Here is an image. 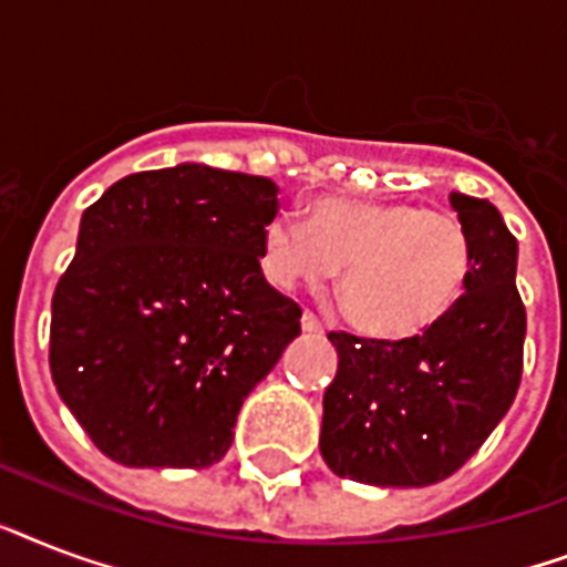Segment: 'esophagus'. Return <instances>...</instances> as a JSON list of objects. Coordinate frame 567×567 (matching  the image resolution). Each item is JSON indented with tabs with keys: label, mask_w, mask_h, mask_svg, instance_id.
Instances as JSON below:
<instances>
[{
	"label": "esophagus",
	"mask_w": 567,
	"mask_h": 567,
	"mask_svg": "<svg viewBox=\"0 0 567 567\" xmlns=\"http://www.w3.org/2000/svg\"><path fill=\"white\" fill-rule=\"evenodd\" d=\"M302 332H309V336H320V332H323V320L318 318V315H315V311H302Z\"/></svg>",
	"instance_id": "1"
}]
</instances>
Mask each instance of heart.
<instances>
[{
    "label": "heart",
    "instance_id": "heart-1",
    "mask_svg": "<svg viewBox=\"0 0 567 567\" xmlns=\"http://www.w3.org/2000/svg\"><path fill=\"white\" fill-rule=\"evenodd\" d=\"M261 265L279 288L338 276V302L362 336L405 341L439 327L462 300L474 247L456 217L409 203L315 205L311 223L276 214L261 240Z\"/></svg>",
    "mask_w": 567,
    "mask_h": 567
}]
</instances>
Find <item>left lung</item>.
I'll use <instances>...</instances> for the list:
<instances>
[{
  "label": "left lung",
  "mask_w": 567,
  "mask_h": 567,
  "mask_svg": "<svg viewBox=\"0 0 567 567\" xmlns=\"http://www.w3.org/2000/svg\"><path fill=\"white\" fill-rule=\"evenodd\" d=\"M450 205L474 247L456 309L405 341L329 332L338 373L323 394L320 453L344 480L441 483L483 447L518 394L527 336L518 240L488 199L453 190Z\"/></svg>",
  "instance_id": "8db88e82"
}]
</instances>
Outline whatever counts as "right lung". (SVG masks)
<instances>
[{
  "label": "right lung",
  "instance_id": "right-lung-1",
  "mask_svg": "<svg viewBox=\"0 0 567 567\" xmlns=\"http://www.w3.org/2000/svg\"><path fill=\"white\" fill-rule=\"evenodd\" d=\"M276 190L179 164L132 173L84 208L52 297L49 371L120 465L220 462L247 394L300 336L302 309L261 274Z\"/></svg>",
  "mask_w": 567,
  "mask_h": 567
}]
</instances>
